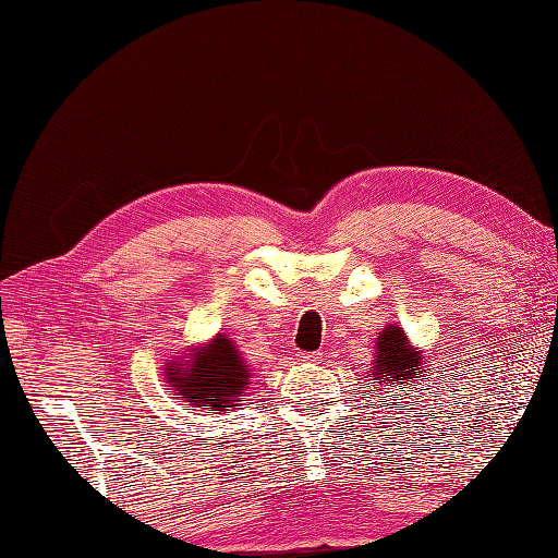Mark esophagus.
Here are the masks:
<instances>
[{"mask_svg": "<svg viewBox=\"0 0 558 558\" xmlns=\"http://www.w3.org/2000/svg\"><path fill=\"white\" fill-rule=\"evenodd\" d=\"M300 361H305V363H320V361H324V353H320V351L300 353Z\"/></svg>", "mask_w": 558, "mask_h": 558, "instance_id": "esophagus-1", "label": "esophagus"}]
</instances>
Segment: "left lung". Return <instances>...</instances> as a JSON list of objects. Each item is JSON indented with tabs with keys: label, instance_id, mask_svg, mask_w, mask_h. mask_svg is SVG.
<instances>
[{
	"label": "left lung",
	"instance_id": "obj_1",
	"mask_svg": "<svg viewBox=\"0 0 558 558\" xmlns=\"http://www.w3.org/2000/svg\"><path fill=\"white\" fill-rule=\"evenodd\" d=\"M373 384L377 391L381 386L386 388H410L421 381V377H428L426 356L424 351L410 344V337L404 335L400 326H386L377 335L375 344V363H373Z\"/></svg>",
	"mask_w": 558,
	"mask_h": 558
}]
</instances>
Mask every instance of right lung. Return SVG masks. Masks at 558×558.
<instances>
[{
    "label": "right lung",
    "instance_id": "obj_1",
    "mask_svg": "<svg viewBox=\"0 0 558 558\" xmlns=\"http://www.w3.org/2000/svg\"><path fill=\"white\" fill-rule=\"evenodd\" d=\"M165 369L177 396L214 414L240 402L251 379V367L242 361L228 335H216L205 347L193 349L189 361H172Z\"/></svg>",
    "mask_w": 558,
    "mask_h": 558
}]
</instances>
